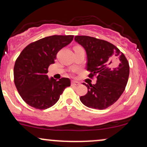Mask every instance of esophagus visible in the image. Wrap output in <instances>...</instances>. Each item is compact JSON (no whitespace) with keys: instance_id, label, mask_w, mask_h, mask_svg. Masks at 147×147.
<instances>
[{"instance_id":"esophagus-1","label":"esophagus","mask_w":147,"mask_h":147,"mask_svg":"<svg viewBox=\"0 0 147 147\" xmlns=\"http://www.w3.org/2000/svg\"><path fill=\"white\" fill-rule=\"evenodd\" d=\"M80 84V82H76V81H72L71 82V85L72 86H79V85Z\"/></svg>"}]
</instances>
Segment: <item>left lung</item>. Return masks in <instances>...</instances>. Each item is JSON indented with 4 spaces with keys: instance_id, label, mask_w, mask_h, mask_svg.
<instances>
[{
    "instance_id": "left-lung-1",
    "label": "left lung",
    "mask_w": 147,
    "mask_h": 147,
    "mask_svg": "<svg viewBox=\"0 0 147 147\" xmlns=\"http://www.w3.org/2000/svg\"><path fill=\"white\" fill-rule=\"evenodd\" d=\"M75 40L86 53L88 77L97 75L95 84L84 83L88 88L80 100L92 109H105L114 104L125 90L130 67L124 54L109 42L86 35H77Z\"/></svg>"
}]
</instances>
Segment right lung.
I'll list each match as a JSON object with an SVG mask.
<instances>
[{
    "instance_id": "obj_1",
    "label": "right lung",
    "mask_w": 147,
    "mask_h": 147,
    "mask_svg": "<svg viewBox=\"0 0 147 147\" xmlns=\"http://www.w3.org/2000/svg\"><path fill=\"white\" fill-rule=\"evenodd\" d=\"M73 35H52L30 43L15 61L14 84L22 99L28 105L46 109L55 105L66 87L68 78L56 80L47 76L48 67L55 63L59 50L69 45Z\"/></svg>"
}]
</instances>
